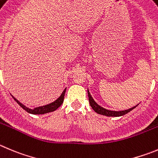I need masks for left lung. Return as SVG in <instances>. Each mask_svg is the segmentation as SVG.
I'll list each match as a JSON object with an SVG mask.
<instances>
[{
  "instance_id": "8db88e82",
  "label": "left lung",
  "mask_w": 158,
  "mask_h": 158,
  "mask_svg": "<svg viewBox=\"0 0 158 158\" xmlns=\"http://www.w3.org/2000/svg\"><path fill=\"white\" fill-rule=\"evenodd\" d=\"M88 97H89V104H90V106L92 107V108L94 109L95 112H97V114H102V115L109 116V117H119V116H122V115H124V114H127V113H129V111H131L132 109H134L137 106V105L135 106V107H132V108H129V109H128V110H121V111L109 110H107V109L104 108V107H101V106L98 105V104H97V103L94 101V99H93V97H91V95H90V94H89V91H88Z\"/></svg>"
}]
</instances>
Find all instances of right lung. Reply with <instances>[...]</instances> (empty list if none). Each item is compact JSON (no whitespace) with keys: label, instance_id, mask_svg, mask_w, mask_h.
Listing matches in <instances>:
<instances>
[{"label":"right lung","instance_id":"obj_1","mask_svg":"<svg viewBox=\"0 0 158 158\" xmlns=\"http://www.w3.org/2000/svg\"><path fill=\"white\" fill-rule=\"evenodd\" d=\"M65 90L66 89L63 91V93L61 94V95L60 96V97H58L55 101L54 102L51 103V104H48V105L45 106H42V107H36L34 109H29L28 107H26V106L23 105V104L19 102L18 100H16L15 98H14L15 101L19 104V105L21 106L25 110H26L27 112L30 113V114H46V113L48 112H51V111H54L56 109L58 108L62 104L63 101H64V94H65Z\"/></svg>","mask_w":158,"mask_h":158}]
</instances>
